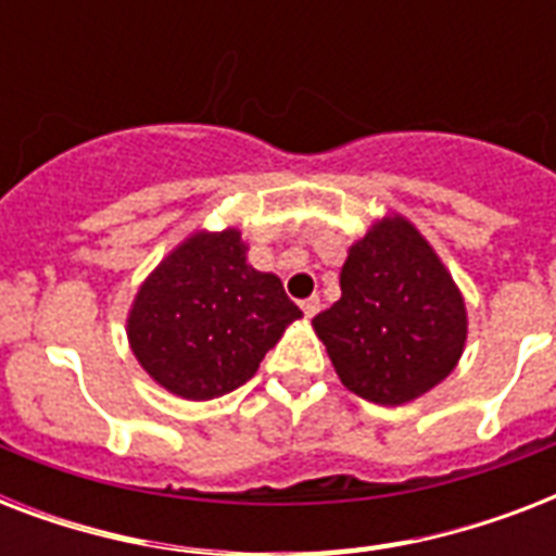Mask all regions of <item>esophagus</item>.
<instances>
[{
	"mask_svg": "<svg viewBox=\"0 0 556 556\" xmlns=\"http://www.w3.org/2000/svg\"><path fill=\"white\" fill-rule=\"evenodd\" d=\"M300 308H303L305 317H314V314L320 312V296H308V300H303V303H300Z\"/></svg>",
	"mask_w": 556,
	"mask_h": 556,
	"instance_id": "34e87169",
	"label": "esophagus"
}]
</instances>
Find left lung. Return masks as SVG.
Listing matches in <instances>:
<instances>
[{
	"label": "left lung",
	"instance_id": "8db88e82",
	"mask_svg": "<svg viewBox=\"0 0 556 556\" xmlns=\"http://www.w3.org/2000/svg\"><path fill=\"white\" fill-rule=\"evenodd\" d=\"M340 291L338 303L312 323L355 395L406 404L456 369L467 340L465 300L404 216L371 225L349 248Z\"/></svg>",
	"mask_w": 556,
	"mask_h": 556
}]
</instances>
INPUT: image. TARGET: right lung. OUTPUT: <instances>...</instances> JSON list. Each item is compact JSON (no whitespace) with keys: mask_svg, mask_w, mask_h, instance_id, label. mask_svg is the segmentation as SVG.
<instances>
[{"mask_svg":"<svg viewBox=\"0 0 556 556\" xmlns=\"http://www.w3.org/2000/svg\"><path fill=\"white\" fill-rule=\"evenodd\" d=\"M239 230L192 233L135 296L126 334L155 383L187 401L233 392L303 312L274 274L248 265Z\"/></svg>","mask_w":556,"mask_h":556,"instance_id":"right-lung-1","label":"right lung"}]
</instances>
